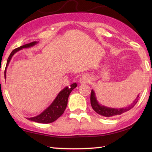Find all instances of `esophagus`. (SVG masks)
I'll list each match as a JSON object with an SVG mask.
<instances>
[{
  "label": "esophagus",
  "mask_w": 152,
  "mask_h": 152,
  "mask_svg": "<svg viewBox=\"0 0 152 152\" xmlns=\"http://www.w3.org/2000/svg\"><path fill=\"white\" fill-rule=\"evenodd\" d=\"M90 81V76L88 74H83L80 78V82L81 83H87Z\"/></svg>",
  "instance_id": "1"
}]
</instances>
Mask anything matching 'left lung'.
Segmentation results:
<instances>
[{
	"label": "left lung",
	"mask_w": 152,
	"mask_h": 152,
	"mask_svg": "<svg viewBox=\"0 0 152 152\" xmlns=\"http://www.w3.org/2000/svg\"><path fill=\"white\" fill-rule=\"evenodd\" d=\"M138 99H139V95L137 96V98L134 99V101L133 102L132 104L127 107L122 108H108L104 106H102L98 102L97 100H96V96L95 94V92L93 90H91V96H90V101H91V105L92 106L93 109L97 113V114L101 115L104 117H114L115 115H119L124 112L129 110L132 108L134 107V106L137 104Z\"/></svg>",
	"instance_id": "1"
}]
</instances>
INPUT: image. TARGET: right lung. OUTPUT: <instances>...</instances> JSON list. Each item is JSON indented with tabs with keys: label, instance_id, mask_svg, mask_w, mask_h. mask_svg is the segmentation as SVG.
I'll list each match as a JSON object with an SVG mask.
<instances>
[{
	"label": "right lung",
	"instance_id": "add662e5",
	"mask_svg": "<svg viewBox=\"0 0 152 152\" xmlns=\"http://www.w3.org/2000/svg\"><path fill=\"white\" fill-rule=\"evenodd\" d=\"M37 43L38 42H33L25 44L23 46L15 48V50L12 51L10 55V56L8 58L7 63H6L4 72L5 79L6 78V69H7V66H8L10 61L12 57L14 56V53H15L17 51L22 50L23 48H31L34 46V45H36ZM76 87V83H72V84L70 85V87H66L65 88L61 90L59 93V94L56 96V98L55 99L53 102L44 112H42L40 114L35 116V117L28 118L27 119L33 121L40 123V124H50V123H52L57 120L63 114L64 110H65L68 103V98H69L70 93Z\"/></svg>",
	"mask_w": 152,
	"mask_h": 152
}]
</instances>
